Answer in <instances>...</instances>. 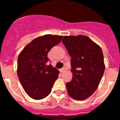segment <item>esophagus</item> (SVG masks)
<instances>
[{"label":"esophagus","instance_id":"obj_1","mask_svg":"<svg viewBox=\"0 0 120 120\" xmlns=\"http://www.w3.org/2000/svg\"><path fill=\"white\" fill-rule=\"evenodd\" d=\"M66 71V68H61V70H60V71H61V72H65V71Z\"/></svg>","mask_w":120,"mask_h":120}]
</instances>
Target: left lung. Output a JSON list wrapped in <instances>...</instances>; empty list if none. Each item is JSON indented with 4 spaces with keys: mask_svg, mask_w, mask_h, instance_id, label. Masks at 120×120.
Returning <instances> with one entry per match:
<instances>
[{
    "mask_svg": "<svg viewBox=\"0 0 120 120\" xmlns=\"http://www.w3.org/2000/svg\"><path fill=\"white\" fill-rule=\"evenodd\" d=\"M62 42L71 57L72 80L66 83L68 94L83 100L97 89L105 70L101 48L86 36H64Z\"/></svg>",
    "mask_w": 120,
    "mask_h": 120,
    "instance_id": "8db88e82",
    "label": "left lung"
}]
</instances>
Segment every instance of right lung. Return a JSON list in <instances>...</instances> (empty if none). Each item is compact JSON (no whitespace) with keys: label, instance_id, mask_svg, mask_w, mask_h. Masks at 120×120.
Segmentation results:
<instances>
[{"label":"right lung","instance_id":"add662e5","mask_svg":"<svg viewBox=\"0 0 120 120\" xmlns=\"http://www.w3.org/2000/svg\"><path fill=\"white\" fill-rule=\"evenodd\" d=\"M63 36L45 35L34 39L20 53L17 75L21 85L30 97L35 100L46 98L50 93L59 71L51 64L48 53L59 44Z\"/></svg>","mask_w":120,"mask_h":120}]
</instances>
